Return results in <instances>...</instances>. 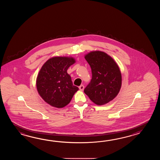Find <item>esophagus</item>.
<instances>
[{"label": "esophagus", "instance_id": "obj_1", "mask_svg": "<svg viewBox=\"0 0 160 160\" xmlns=\"http://www.w3.org/2000/svg\"><path fill=\"white\" fill-rule=\"evenodd\" d=\"M79 90H81V91L83 90V89H84V86L83 85H81L80 86H79Z\"/></svg>", "mask_w": 160, "mask_h": 160}]
</instances>
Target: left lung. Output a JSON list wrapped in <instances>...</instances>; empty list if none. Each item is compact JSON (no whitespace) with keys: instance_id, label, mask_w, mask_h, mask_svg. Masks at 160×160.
Segmentation results:
<instances>
[{"instance_id":"8db88e82","label":"left lung","mask_w":160,"mask_h":160,"mask_svg":"<svg viewBox=\"0 0 160 160\" xmlns=\"http://www.w3.org/2000/svg\"><path fill=\"white\" fill-rule=\"evenodd\" d=\"M85 58L92 69L90 82L84 92L95 104L102 105L112 101L122 84L119 67L111 57L102 51H92Z\"/></svg>"}]
</instances>
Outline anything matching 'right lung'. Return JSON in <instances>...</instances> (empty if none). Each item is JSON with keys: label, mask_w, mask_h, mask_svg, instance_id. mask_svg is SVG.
Masks as SVG:
<instances>
[{"label": "right lung", "mask_w": 160, "mask_h": 160, "mask_svg": "<svg viewBox=\"0 0 160 160\" xmlns=\"http://www.w3.org/2000/svg\"><path fill=\"white\" fill-rule=\"evenodd\" d=\"M75 62L72 57H56L49 59L42 67L37 79V88L48 104L57 108H63L78 90L67 72Z\"/></svg>", "instance_id": "1"}]
</instances>
